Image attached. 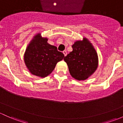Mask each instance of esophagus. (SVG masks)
<instances>
[{
	"instance_id": "1",
	"label": "esophagus",
	"mask_w": 123,
	"mask_h": 123,
	"mask_svg": "<svg viewBox=\"0 0 123 123\" xmlns=\"http://www.w3.org/2000/svg\"><path fill=\"white\" fill-rule=\"evenodd\" d=\"M63 53L64 54V56H66V55H67V51H66V50H64V51H63Z\"/></svg>"
}]
</instances>
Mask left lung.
Masks as SVG:
<instances>
[{
    "instance_id": "1",
    "label": "left lung",
    "mask_w": 123,
    "mask_h": 123,
    "mask_svg": "<svg viewBox=\"0 0 123 123\" xmlns=\"http://www.w3.org/2000/svg\"><path fill=\"white\" fill-rule=\"evenodd\" d=\"M73 51L64 58L69 73L77 80H84L95 73L98 66V56L94 47L86 37L76 40Z\"/></svg>"
}]
</instances>
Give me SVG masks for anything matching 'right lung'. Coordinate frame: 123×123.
<instances>
[{"instance_id": "obj_1", "label": "right lung", "mask_w": 123, "mask_h": 123, "mask_svg": "<svg viewBox=\"0 0 123 123\" xmlns=\"http://www.w3.org/2000/svg\"><path fill=\"white\" fill-rule=\"evenodd\" d=\"M64 57L56 47L48 43V38L43 37L41 34L38 32L28 44L24 60L31 74L44 78L51 74L57 63Z\"/></svg>"}]
</instances>
